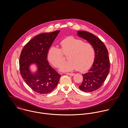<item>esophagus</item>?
<instances>
[{
    "label": "esophagus",
    "mask_w": 128,
    "mask_h": 128,
    "mask_svg": "<svg viewBox=\"0 0 128 128\" xmlns=\"http://www.w3.org/2000/svg\"><path fill=\"white\" fill-rule=\"evenodd\" d=\"M67 75H70V76H73L74 75V73H66Z\"/></svg>",
    "instance_id": "obj_1"
}]
</instances>
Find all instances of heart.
Returning a JSON list of instances; mask_svg holds the SVG:
<instances>
[{"mask_svg":"<svg viewBox=\"0 0 128 128\" xmlns=\"http://www.w3.org/2000/svg\"><path fill=\"white\" fill-rule=\"evenodd\" d=\"M60 49L53 46L50 48L48 58L55 68H58L67 56L68 61L61 66L62 72H70L77 69L80 72L87 70L91 66L95 57V50L91 43L84 42L79 38L69 36L60 42Z\"/></svg>","mask_w":128,"mask_h":128,"instance_id":"heart-1","label":"heart"}]
</instances>
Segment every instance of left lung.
<instances>
[{"label":"left lung","mask_w":128,"mask_h":128,"mask_svg":"<svg viewBox=\"0 0 128 128\" xmlns=\"http://www.w3.org/2000/svg\"><path fill=\"white\" fill-rule=\"evenodd\" d=\"M78 36L88 41L94 47L95 58L88 72L82 74L83 80L79 88L85 92L98 89L104 84L110 72L108 50L104 44L97 37L85 31H78Z\"/></svg>","instance_id":"1"}]
</instances>
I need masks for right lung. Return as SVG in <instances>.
I'll list each match as a JSON object with an SVG mask.
<instances>
[{"label":"right lung","instance_id":"obj_1","mask_svg":"<svg viewBox=\"0 0 128 128\" xmlns=\"http://www.w3.org/2000/svg\"><path fill=\"white\" fill-rule=\"evenodd\" d=\"M60 32L37 35L21 51L19 60L20 75L26 84L39 94H46L53 91L60 80V75L49 65L47 60L48 50ZM32 63L36 64L38 68L35 74L29 70V66Z\"/></svg>","mask_w":128,"mask_h":128}]
</instances>
